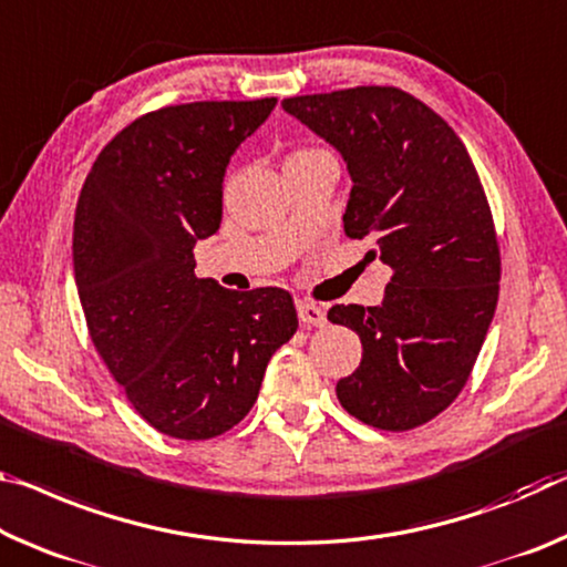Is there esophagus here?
<instances>
[{"label":"esophagus","mask_w":567,"mask_h":567,"mask_svg":"<svg viewBox=\"0 0 567 567\" xmlns=\"http://www.w3.org/2000/svg\"><path fill=\"white\" fill-rule=\"evenodd\" d=\"M298 305V318H300V322L302 326H312V328H322L328 322V318H326V310L320 308V305H316V302H310V300H298L295 302Z\"/></svg>","instance_id":"obj_1"}]
</instances>
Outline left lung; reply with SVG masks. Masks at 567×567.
Listing matches in <instances>:
<instances>
[{
  "instance_id": "obj_1",
  "label": "left lung",
  "mask_w": 567,
  "mask_h": 567,
  "mask_svg": "<svg viewBox=\"0 0 567 567\" xmlns=\"http://www.w3.org/2000/svg\"><path fill=\"white\" fill-rule=\"evenodd\" d=\"M282 107L343 156V227L393 269L375 308L332 305L358 332L361 365L336 385L350 416L409 431L470 379L499 295V245L477 168L442 115L399 87L285 97Z\"/></svg>"
}]
</instances>
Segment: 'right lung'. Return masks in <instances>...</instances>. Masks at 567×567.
<instances>
[{
  "instance_id": "obj_1",
  "label": "right lung",
  "mask_w": 567,
  "mask_h": 567,
  "mask_svg": "<svg viewBox=\"0 0 567 567\" xmlns=\"http://www.w3.org/2000/svg\"><path fill=\"white\" fill-rule=\"evenodd\" d=\"M277 97L146 113L95 158L73 227L75 285L93 346L161 434L214 439L255 406L265 368L298 330L290 292L224 290L194 275L221 224V182Z\"/></svg>"
}]
</instances>
